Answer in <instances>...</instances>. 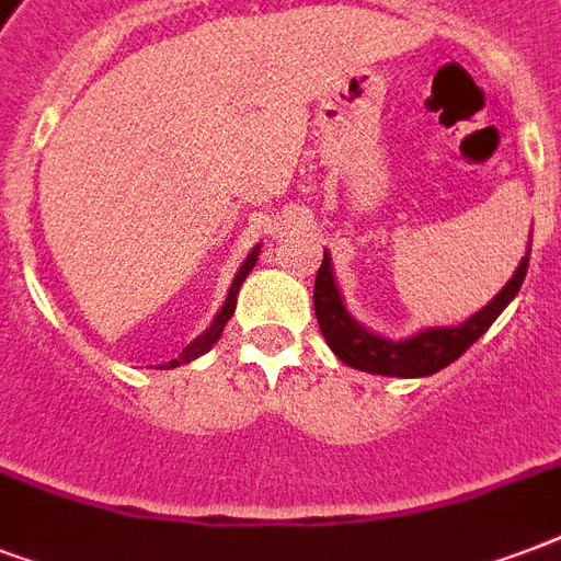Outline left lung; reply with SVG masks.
Segmentation results:
<instances>
[{
	"instance_id": "1",
	"label": "left lung",
	"mask_w": 561,
	"mask_h": 561,
	"mask_svg": "<svg viewBox=\"0 0 561 561\" xmlns=\"http://www.w3.org/2000/svg\"><path fill=\"white\" fill-rule=\"evenodd\" d=\"M527 264H530V250H527V255L518 264L513 279L506 282V288L483 311L469 317L462 325H454V329H427V332H419L416 337H408V341H387V337H378V334L360 329L346 314L341 290L334 285L332 262H329V253H325L314 279L317 323H320V332H323L325 343L332 346L334 355L343 364L360 369V373L396 375V378L434 375L443 367H448L451 360L460 358L462 352L469 350L471 343L478 341L480 334L495 323L497 314L510 306V299L522 288L524 276H527Z\"/></svg>"
}]
</instances>
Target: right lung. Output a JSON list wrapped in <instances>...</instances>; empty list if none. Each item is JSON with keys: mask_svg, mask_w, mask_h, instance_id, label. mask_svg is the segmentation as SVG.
Instances as JSON below:
<instances>
[{"mask_svg": "<svg viewBox=\"0 0 561 561\" xmlns=\"http://www.w3.org/2000/svg\"><path fill=\"white\" fill-rule=\"evenodd\" d=\"M255 259H259V247H253V253L247 255V262L241 264V271H238V276H236V279H232V288H229V294H227V302H224V308H220V311H218V317L211 320L209 329H206V332H203L201 337H197V341L188 343L186 350L180 352V358L169 360L165 367H178V364H188V360L201 358L203 352L211 350V346H215V341H218L220 332H224V325L229 323V317H232V311H236V294H238V288H241V282L247 279V273L253 271ZM160 369H162V367H160Z\"/></svg>", "mask_w": 561, "mask_h": 561, "instance_id": "right-lung-1", "label": "right lung"}]
</instances>
